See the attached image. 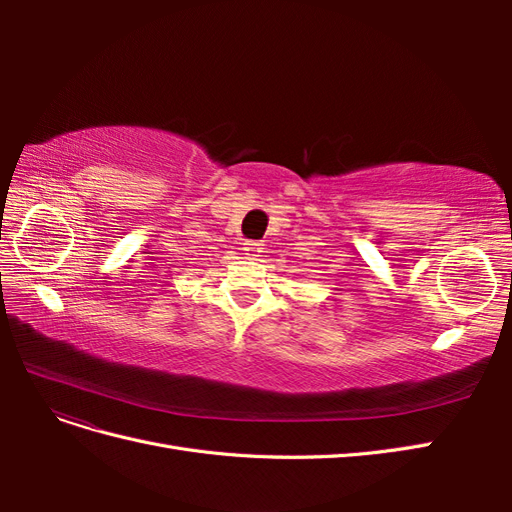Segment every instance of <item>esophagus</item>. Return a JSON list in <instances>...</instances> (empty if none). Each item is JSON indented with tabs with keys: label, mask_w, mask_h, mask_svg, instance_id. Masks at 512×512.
<instances>
[{
	"label": "esophagus",
	"mask_w": 512,
	"mask_h": 512,
	"mask_svg": "<svg viewBox=\"0 0 512 512\" xmlns=\"http://www.w3.org/2000/svg\"><path fill=\"white\" fill-rule=\"evenodd\" d=\"M243 252H245V258L250 260H256L262 252V243L260 241H245L243 243Z\"/></svg>",
	"instance_id": "1"
}]
</instances>
